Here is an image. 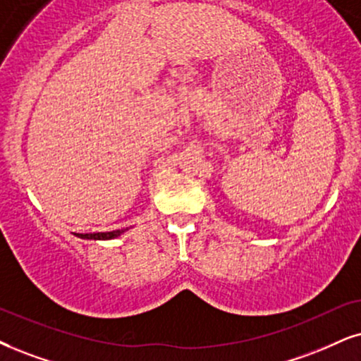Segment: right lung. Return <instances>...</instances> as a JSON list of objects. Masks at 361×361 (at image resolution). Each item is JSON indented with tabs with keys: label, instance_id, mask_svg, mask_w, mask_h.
<instances>
[{
	"label": "right lung",
	"instance_id": "obj_1",
	"mask_svg": "<svg viewBox=\"0 0 361 361\" xmlns=\"http://www.w3.org/2000/svg\"><path fill=\"white\" fill-rule=\"evenodd\" d=\"M130 230V228H121V230H113V231H94V233H73L75 236H78L81 240H113L121 236L125 231Z\"/></svg>",
	"mask_w": 361,
	"mask_h": 361
}]
</instances>
